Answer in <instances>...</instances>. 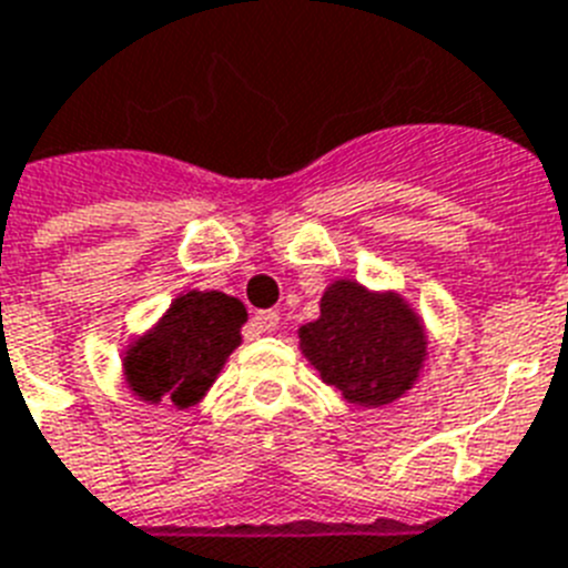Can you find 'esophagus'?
Returning a JSON list of instances; mask_svg holds the SVG:
<instances>
[{"label":"esophagus","mask_w":568,"mask_h":568,"mask_svg":"<svg viewBox=\"0 0 568 568\" xmlns=\"http://www.w3.org/2000/svg\"><path fill=\"white\" fill-rule=\"evenodd\" d=\"M281 316L275 313V310H261V313H255V318H252V327L258 333H273L275 327H278Z\"/></svg>","instance_id":"34e87169"}]
</instances>
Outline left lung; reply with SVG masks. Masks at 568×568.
Listing matches in <instances>:
<instances>
[{
    "instance_id": "8db88e82",
    "label": "left lung",
    "mask_w": 568,
    "mask_h": 568,
    "mask_svg": "<svg viewBox=\"0 0 568 568\" xmlns=\"http://www.w3.org/2000/svg\"><path fill=\"white\" fill-rule=\"evenodd\" d=\"M322 316L298 331L310 365L351 405L382 408L416 385L428 356L419 313L394 290L376 293L353 278L333 281Z\"/></svg>"
}]
</instances>
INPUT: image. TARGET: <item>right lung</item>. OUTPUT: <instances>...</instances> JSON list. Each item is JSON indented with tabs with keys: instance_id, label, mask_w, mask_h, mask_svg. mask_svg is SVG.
Segmentation results:
<instances>
[{
	"instance_id": "add662e5",
	"label": "right lung",
	"mask_w": 568,
	"mask_h": 568,
	"mask_svg": "<svg viewBox=\"0 0 568 568\" xmlns=\"http://www.w3.org/2000/svg\"><path fill=\"white\" fill-rule=\"evenodd\" d=\"M246 307L217 290L178 295L152 331L123 353V379L138 399L192 408L215 385L226 358L241 344Z\"/></svg>"
}]
</instances>
